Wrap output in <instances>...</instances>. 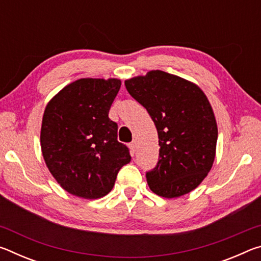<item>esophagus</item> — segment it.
Wrapping results in <instances>:
<instances>
[{
    "label": "esophagus",
    "mask_w": 261,
    "mask_h": 261,
    "mask_svg": "<svg viewBox=\"0 0 261 261\" xmlns=\"http://www.w3.org/2000/svg\"><path fill=\"white\" fill-rule=\"evenodd\" d=\"M129 148H130V152L131 154H135L136 153V148H137V144L136 141H132V143L129 144Z\"/></svg>",
    "instance_id": "esophagus-1"
}]
</instances>
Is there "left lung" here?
Masks as SVG:
<instances>
[{"label": "left lung", "mask_w": 261, "mask_h": 261, "mask_svg": "<svg viewBox=\"0 0 261 261\" xmlns=\"http://www.w3.org/2000/svg\"><path fill=\"white\" fill-rule=\"evenodd\" d=\"M155 124L159 161L146 173L149 189L177 198L196 189L213 166L218 125L206 94L196 84L161 70L124 82Z\"/></svg>", "instance_id": "1"}]
</instances>
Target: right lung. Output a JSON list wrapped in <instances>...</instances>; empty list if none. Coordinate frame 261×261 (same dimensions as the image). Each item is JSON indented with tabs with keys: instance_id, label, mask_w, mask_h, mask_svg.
Segmentation results:
<instances>
[{
	"instance_id": "obj_1",
	"label": "right lung",
	"mask_w": 261,
	"mask_h": 261,
	"mask_svg": "<svg viewBox=\"0 0 261 261\" xmlns=\"http://www.w3.org/2000/svg\"><path fill=\"white\" fill-rule=\"evenodd\" d=\"M117 78H82L53 96L42 117L40 144L46 166L65 191L84 199L105 197L121 168L131 161L118 143L110 106Z\"/></svg>"
}]
</instances>
